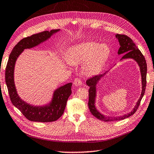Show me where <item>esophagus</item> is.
I'll return each instance as SVG.
<instances>
[{"label": "esophagus", "instance_id": "1", "mask_svg": "<svg viewBox=\"0 0 154 154\" xmlns=\"http://www.w3.org/2000/svg\"><path fill=\"white\" fill-rule=\"evenodd\" d=\"M74 85L76 86H80L82 85V81L79 78H76L74 81Z\"/></svg>", "mask_w": 154, "mask_h": 154}]
</instances>
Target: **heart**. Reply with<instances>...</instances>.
I'll return each instance as SVG.
<instances>
[{
  "mask_svg": "<svg viewBox=\"0 0 154 154\" xmlns=\"http://www.w3.org/2000/svg\"><path fill=\"white\" fill-rule=\"evenodd\" d=\"M109 54L110 48L106 44L86 42L72 47L66 58L70 64L83 63L82 66L83 73L90 76L100 72Z\"/></svg>",
  "mask_w": 154,
  "mask_h": 154,
  "instance_id": "obj_1",
  "label": "heart"
}]
</instances>
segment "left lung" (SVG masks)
Wrapping results in <instances>:
<instances>
[{
  "mask_svg": "<svg viewBox=\"0 0 154 154\" xmlns=\"http://www.w3.org/2000/svg\"><path fill=\"white\" fill-rule=\"evenodd\" d=\"M116 38L118 40V42L120 43V48L118 50V54H124L121 58L120 60L125 59H133L134 60L137 62L138 64L141 76H142V93L140 97L139 100H137L136 106H134L132 110L130 112L125 114L123 116H120L116 117H110L107 116L102 114H101L96 107V86L97 84L99 82V81L101 80V78L105 76L106 74H107L109 70L105 72L104 73L100 75H96V76H93L92 78H89L86 81V84L90 87L88 90L89 92V101H88V107L90 109V112L92 114L95 116L96 118L99 119L100 120L104 122H110V121H117L120 120H124L125 118L132 116L135 112L137 111L139 106L140 104V102L142 100L143 96L144 95L146 90V74H147V64L146 59L144 58L143 55L142 54L140 50L137 48V47L134 43L133 40H131L130 37L124 34H118L116 35Z\"/></svg>",
  "mask_w": 154,
  "mask_h": 154,
  "instance_id": "left-lung-1",
  "label": "left lung"
}]
</instances>
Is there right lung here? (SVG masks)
<instances>
[{
  "mask_svg": "<svg viewBox=\"0 0 154 154\" xmlns=\"http://www.w3.org/2000/svg\"><path fill=\"white\" fill-rule=\"evenodd\" d=\"M60 29L44 31L30 36L24 38L16 45L9 56L5 70V82L11 102L28 120L38 122H51L57 120L63 114L67 100L72 94V83H68L58 88L53 93L52 98L44 106H33L22 100L16 88L14 72L15 63L24 49L34 48L50 38Z\"/></svg>",
  "mask_w": 154,
  "mask_h": 154,
  "instance_id": "1",
  "label": "right lung"
}]
</instances>
